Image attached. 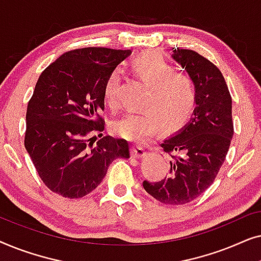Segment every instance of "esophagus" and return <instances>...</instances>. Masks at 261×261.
I'll list each match as a JSON object with an SVG mask.
<instances>
[{
    "mask_svg": "<svg viewBox=\"0 0 261 261\" xmlns=\"http://www.w3.org/2000/svg\"><path fill=\"white\" fill-rule=\"evenodd\" d=\"M130 153L132 155L135 156V158H142V156L146 155V151L144 147H141V146H133L130 149Z\"/></svg>",
    "mask_w": 261,
    "mask_h": 261,
    "instance_id": "34e87169",
    "label": "esophagus"
}]
</instances>
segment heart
<instances>
[{"label":"heart","instance_id":"obj_1","mask_svg":"<svg viewBox=\"0 0 261 261\" xmlns=\"http://www.w3.org/2000/svg\"><path fill=\"white\" fill-rule=\"evenodd\" d=\"M130 69L148 85L142 103L144 110L128 113L113 123V132L128 140L142 141L162 126L164 130H177L190 120L197 103L194 81L188 74L174 72V67L154 51L139 53L130 60ZM120 76L112 71L103 87V102L109 109L117 108Z\"/></svg>","mask_w":261,"mask_h":261}]
</instances>
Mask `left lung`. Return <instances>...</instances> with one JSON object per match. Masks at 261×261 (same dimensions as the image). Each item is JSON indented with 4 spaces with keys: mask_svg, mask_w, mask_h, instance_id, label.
<instances>
[{
    "mask_svg": "<svg viewBox=\"0 0 261 261\" xmlns=\"http://www.w3.org/2000/svg\"><path fill=\"white\" fill-rule=\"evenodd\" d=\"M172 58L194 81L197 103L190 122L163 140L171 155L169 176L142 187L156 201L179 205L202 195L219 173L234 134L231 97L223 74L192 49H173Z\"/></svg>",
    "mask_w": 261,
    "mask_h": 261,
    "instance_id": "1",
    "label": "left lung"
}]
</instances>
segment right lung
<instances>
[{
	"mask_svg": "<svg viewBox=\"0 0 261 261\" xmlns=\"http://www.w3.org/2000/svg\"><path fill=\"white\" fill-rule=\"evenodd\" d=\"M130 49L85 47L65 52L42 71L27 106L24 147L41 180L63 197L95 190L114 159L129 158L124 139L102 137L103 87ZM101 139L94 146L91 135Z\"/></svg>",
	"mask_w": 261,
	"mask_h": 261,
	"instance_id": "obj_1",
	"label": "right lung"
}]
</instances>
